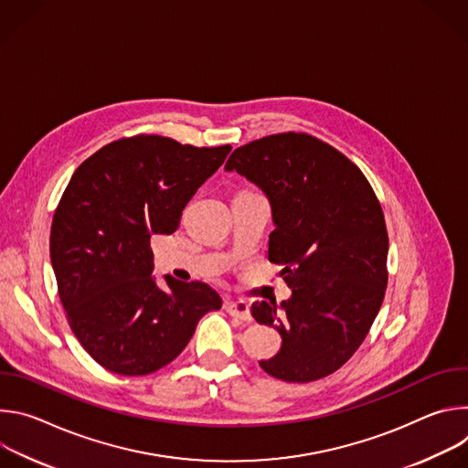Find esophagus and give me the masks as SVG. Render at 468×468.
Segmentation results:
<instances>
[{"mask_svg": "<svg viewBox=\"0 0 468 468\" xmlns=\"http://www.w3.org/2000/svg\"><path fill=\"white\" fill-rule=\"evenodd\" d=\"M224 309H226L231 316H235V318H240V320H244V322H250V320H251L250 307H248L246 302H233V300H228V302L224 303Z\"/></svg>", "mask_w": 468, "mask_h": 468, "instance_id": "1", "label": "esophagus"}]
</instances>
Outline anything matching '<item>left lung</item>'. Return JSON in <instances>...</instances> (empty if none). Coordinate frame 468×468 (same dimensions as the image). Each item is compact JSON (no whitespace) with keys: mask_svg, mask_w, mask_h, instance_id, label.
<instances>
[{"mask_svg":"<svg viewBox=\"0 0 468 468\" xmlns=\"http://www.w3.org/2000/svg\"><path fill=\"white\" fill-rule=\"evenodd\" d=\"M269 197V261L282 264L292 296L253 302L259 324L282 335L259 361L278 379L307 383L339 370L361 346L387 289L388 237L363 172L333 146L280 133L237 148L226 163Z\"/></svg>","mask_w":468,"mask_h":468,"instance_id":"left-lung-1","label":"left lung"}]
</instances>
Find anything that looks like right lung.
<instances>
[{
	"mask_svg": "<svg viewBox=\"0 0 468 468\" xmlns=\"http://www.w3.org/2000/svg\"><path fill=\"white\" fill-rule=\"evenodd\" d=\"M231 146L194 148L159 135L114 141L74 172L51 222L49 257L66 318L103 368L146 376L174 361L222 298L202 282L154 272L152 235L177 229L196 190Z\"/></svg>",
	"mask_w": 468,
	"mask_h": 468,
	"instance_id": "obj_1",
	"label": "right lung"
}]
</instances>
